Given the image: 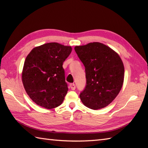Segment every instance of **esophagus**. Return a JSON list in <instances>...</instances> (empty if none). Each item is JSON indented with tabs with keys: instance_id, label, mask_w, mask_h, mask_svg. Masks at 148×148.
Here are the masks:
<instances>
[{
	"instance_id": "esophagus-1",
	"label": "esophagus",
	"mask_w": 148,
	"mask_h": 148,
	"mask_svg": "<svg viewBox=\"0 0 148 148\" xmlns=\"http://www.w3.org/2000/svg\"><path fill=\"white\" fill-rule=\"evenodd\" d=\"M70 87L72 90H74L76 89V85L74 83H71L70 84Z\"/></svg>"
}]
</instances>
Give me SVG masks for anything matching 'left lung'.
<instances>
[{"label": "left lung", "mask_w": 148, "mask_h": 148, "mask_svg": "<svg viewBox=\"0 0 148 148\" xmlns=\"http://www.w3.org/2000/svg\"><path fill=\"white\" fill-rule=\"evenodd\" d=\"M85 67L86 86L79 94L88 108L98 110L112 102L123 86L124 68L120 56L99 42L74 47Z\"/></svg>", "instance_id": "left-lung-1"}]
</instances>
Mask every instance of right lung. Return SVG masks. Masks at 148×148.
<instances>
[{
  "mask_svg": "<svg viewBox=\"0 0 148 148\" xmlns=\"http://www.w3.org/2000/svg\"><path fill=\"white\" fill-rule=\"evenodd\" d=\"M71 51L70 46L52 42L34 48L26 57L22 83L38 105L51 109L63 103L68 91L63 63Z\"/></svg>",
  "mask_w": 148,
  "mask_h": 148,
  "instance_id": "1",
  "label": "right lung"
}]
</instances>
